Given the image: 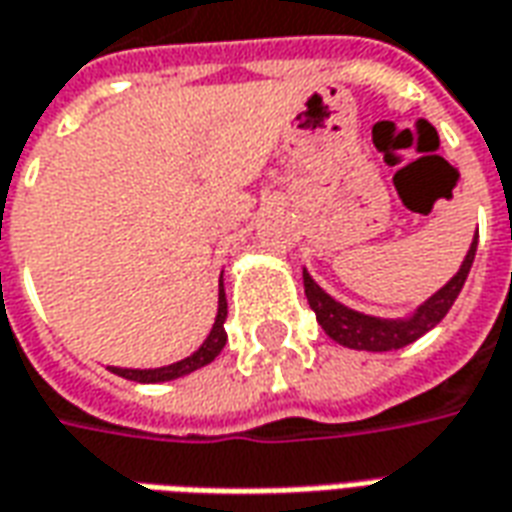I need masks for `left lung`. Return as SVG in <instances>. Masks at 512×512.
<instances>
[{"mask_svg":"<svg viewBox=\"0 0 512 512\" xmlns=\"http://www.w3.org/2000/svg\"><path fill=\"white\" fill-rule=\"evenodd\" d=\"M474 255H477V235H474L471 249H468L466 260H463V266H460L455 277L418 307L413 316L402 318V321L363 316V313H357L352 307L335 302L330 293H324L318 288L307 271L305 296L310 307H313V313H316L318 324L324 327V332L330 335L332 341H338L341 346H349V349H363V352H391V349H402L407 343L418 341L424 332H430L449 313V307L455 305L457 293H460L468 271H471Z\"/></svg>","mask_w":512,"mask_h":512,"instance_id":"left-lung-1","label":"left lung"}]
</instances>
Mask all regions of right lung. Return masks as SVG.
<instances>
[{
	"instance_id": "obj_1",
	"label": "right lung",
	"mask_w": 512,
	"mask_h": 512,
	"mask_svg": "<svg viewBox=\"0 0 512 512\" xmlns=\"http://www.w3.org/2000/svg\"><path fill=\"white\" fill-rule=\"evenodd\" d=\"M224 321H227V296H224V285L219 288V316H216V324H213V330L207 335V341L196 349L194 355L185 357L180 363H171V366L163 368H116L110 366L113 374H119L124 380L132 382H166V380H177V377H185V374H191L196 368L207 366V363H213L219 352L224 349V343H227V332H224Z\"/></svg>"
}]
</instances>
